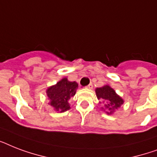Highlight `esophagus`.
Masks as SVG:
<instances>
[{"instance_id": "obj_1", "label": "esophagus", "mask_w": 157, "mask_h": 157, "mask_svg": "<svg viewBox=\"0 0 157 157\" xmlns=\"http://www.w3.org/2000/svg\"><path fill=\"white\" fill-rule=\"evenodd\" d=\"M86 88H87V89H90V90H91V89L93 88V84H92V83L89 84L88 86H86Z\"/></svg>"}]
</instances>
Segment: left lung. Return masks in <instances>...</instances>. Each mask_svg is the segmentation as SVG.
Wrapping results in <instances>:
<instances>
[{"mask_svg":"<svg viewBox=\"0 0 157 157\" xmlns=\"http://www.w3.org/2000/svg\"><path fill=\"white\" fill-rule=\"evenodd\" d=\"M95 93L98 99H100L106 103L105 107L108 109V112H107V114L113 113L115 110L119 108L124 103V100L109 86L97 88L95 90Z\"/></svg>","mask_w":157,"mask_h":157,"instance_id":"8db88e82","label":"left lung"}]
</instances>
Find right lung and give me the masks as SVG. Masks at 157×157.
Wrapping results in <instances>:
<instances>
[{"mask_svg":"<svg viewBox=\"0 0 157 157\" xmlns=\"http://www.w3.org/2000/svg\"><path fill=\"white\" fill-rule=\"evenodd\" d=\"M77 88L78 84L76 81H69L67 78L62 79L46 90L48 98L50 100V104L57 112H66L70 109L68 100L76 94Z\"/></svg>","mask_w":157,"mask_h":157,"instance_id":"obj_1","label":"right lung"}]
</instances>
